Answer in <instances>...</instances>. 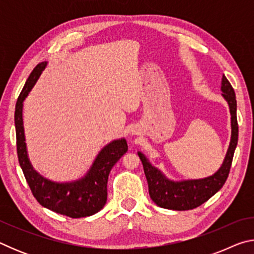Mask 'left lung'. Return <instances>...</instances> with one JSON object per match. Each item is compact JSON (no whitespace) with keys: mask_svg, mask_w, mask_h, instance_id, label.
Instances as JSON below:
<instances>
[{"mask_svg":"<svg viewBox=\"0 0 254 254\" xmlns=\"http://www.w3.org/2000/svg\"><path fill=\"white\" fill-rule=\"evenodd\" d=\"M221 89L223 92V97L225 98L230 106L232 134L230 147L223 165L214 175L203 179L174 182V180L166 178V176L160 170L153 167L143 153L137 152L142 161L145 177L148 180L149 195L154 203L160 207L174 210H188L198 207L216 194L229 177L232 160H233L234 151L236 144H238L239 126L238 119H236L235 93L224 75L222 77Z\"/></svg>","mask_w":254,"mask_h":254,"instance_id":"left-lung-1","label":"left lung"}]
</instances>
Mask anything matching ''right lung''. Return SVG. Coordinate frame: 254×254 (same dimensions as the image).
Instances as JSON below:
<instances>
[{
	"label": "right lung",
	"instance_id": "1",
	"mask_svg": "<svg viewBox=\"0 0 254 254\" xmlns=\"http://www.w3.org/2000/svg\"><path fill=\"white\" fill-rule=\"evenodd\" d=\"M47 66V62L34 67L20 93L15 105L14 123L16 132V151L24 177L39 204L53 212L71 218L91 216L101 210L107 199V180L113 166L127 151L126 139L114 140L97 154L85 177L71 183H55L42 177L33 169L28 158L23 130V101Z\"/></svg>",
	"mask_w": 254,
	"mask_h": 254
}]
</instances>
